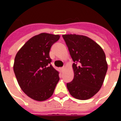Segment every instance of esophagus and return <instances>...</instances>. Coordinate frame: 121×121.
<instances>
[{
    "mask_svg": "<svg viewBox=\"0 0 121 121\" xmlns=\"http://www.w3.org/2000/svg\"><path fill=\"white\" fill-rule=\"evenodd\" d=\"M61 72H63V71H64V70H65V67H62V68H61Z\"/></svg>",
    "mask_w": 121,
    "mask_h": 121,
    "instance_id": "esophagus-1",
    "label": "esophagus"
}]
</instances>
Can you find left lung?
I'll use <instances>...</instances> for the list:
<instances>
[{
	"label": "left lung",
	"instance_id": "obj_1",
	"mask_svg": "<svg viewBox=\"0 0 121 121\" xmlns=\"http://www.w3.org/2000/svg\"><path fill=\"white\" fill-rule=\"evenodd\" d=\"M74 63V78L67 84L74 98L87 100L96 94L108 70L106 55L101 47L91 38L76 34L62 35Z\"/></svg>",
	"mask_w": 121,
	"mask_h": 121
}]
</instances>
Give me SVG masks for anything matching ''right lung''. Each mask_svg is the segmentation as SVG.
<instances>
[{"instance_id":"obj_1","label":"right lung","mask_w":121,"mask_h":121,"mask_svg":"<svg viewBox=\"0 0 121 121\" xmlns=\"http://www.w3.org/2000/svg\"><path fill=\"white\" fill-rule=\"evenodd\" d=\"M60 35L41 33L28 41L15 56L13 71L21 89L28 96L44 101L53 95L60 80L58 72L50 65L52 45Z\"/></svg>"}]
</instances>
